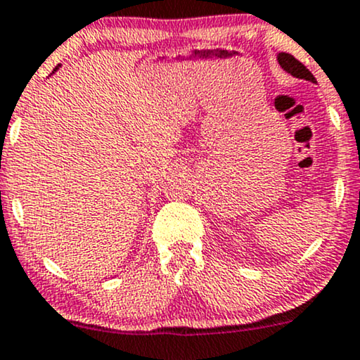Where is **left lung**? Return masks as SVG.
I'll return each mask as SVG.
<instances>
[{"label": "left lung", "mask_w": 360, "mask_h": 360, "mask_svg": "<svg viewBox=\"0 0 360 360\" xmlns=\"http://www.w3.org/2000/svg\"><path fill=\"white\" fill-rule=\"evenodd\" d=\"M276 60H278L280 67L283 68L287 73H290L292 77H295V79H302V80L311 82V84H317V80H315V77L309 72V68L298 62L293 55L285 53V51H280V53L276 55Z\"/></svg>", "instance_id": "8db88e82"}]
</instances>
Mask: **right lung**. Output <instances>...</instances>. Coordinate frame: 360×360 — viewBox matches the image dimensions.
Listing matches in <instances>:
<instances>
[{
  "label": "right lung",
  "mask_w": 360,
  "mask_h": 360,
  "mask_svg": "<svg viewBox=\"0 0 360 360\" xmlns=\"http://www.w3.org/2000/svg\"><path fill=\"white\" fill-rule=\"evenodd\" d=\"M60 67H62V65H56V67H55V70H53V73H55L56 70H58V68H60Z\"/></svg>",
  "instance_id": "right-lung-1"
}]
</instances>
